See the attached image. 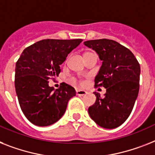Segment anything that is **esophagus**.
<instances>
[{
  "label": "esophagus",
  "mask_w": 155,
  "mask_h": 155,
  "mask_svg": "<svg viewBox=\"0 0 155 155\" xmlns=\"http://www.w3.org/2000/svg\"><path fill=\"white\" fill-rule=\"evenodd\" d=\"M77 95L78 96H84L87 93V92L85 90H82V89H77L76 90Z\"/></svg>",
  "instance_id": "obj_1"
}]
</instances>
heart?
<instances>
[{
  "label": "heart",
  "mask_w": 155,
  "mask_h": 155,
  "mask_svg": "<svg viewBox=\"0 0 155 155\" xmlns=\"http://www.w3.org/2000/svg\"><path fill=\"white\" fill-rule=\"evenodd\" d=\"M88 53H89V52H86V53H85V54H88Z\"/></svg>",
  "instance_id": "b5f03b06"
}]
</instances>
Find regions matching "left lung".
I'll return each instance as SVG.
<instances>
[{"label": "left lung", "mask_w": 155, "mask_h": 155, "mask_svg": "<svg viewBox=\"0 0 155 155\" xmlns=\"http://www.w3.org/2000/svg\"><path fill=\"white\" fill-rule=\"evenodd\" d=\"M84 44L94 50L102 61L95 87L106 89L104 97L93 93L97 100L89 108V114L104 128H116L128 118L139 94V63L128 48L112 39L88 40Z\"/></svg>", "instance_id": "obj_1"}]
</instances>
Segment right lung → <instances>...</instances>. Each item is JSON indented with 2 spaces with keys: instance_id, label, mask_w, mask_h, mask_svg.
Listing matches in <instances>:
<instances>
[{
  "instance_id": "add662e5",
  "label": "right lung",
  "mask_w": 155,
  "mask_h": 155,
  "mask_svg": "<svg viewBox=\"0 0 155 155\" xmlns=\"http://www.w3.org/2000/svg\"><path fill=\"white\" fill-rule=\"evenodd\" d=\"M82 39H43L24 50L16 63L15 88L20 108L36 126H49L66 112L74 87L61 83L56 90L48 80L58 76L60 65Z\"/></svg>"
}]
</instances>
